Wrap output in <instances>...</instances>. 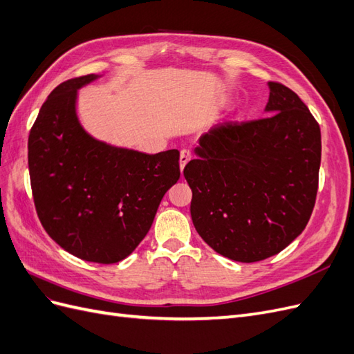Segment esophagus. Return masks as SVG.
I'll use <instances>...</instances> for the list:
<instances>
[{
  "label": "esophagus",
  "mask_w": 354,
  "mask_h": 354,
  "mask_svg": "<svg viewBox=\"0 0 354 354\" xmlns=\"http://www.w3.org/2000/svg\"><path fill=\"white\" fill-rule=\"evenodd\" d=\"M192 155H194V153H192L190 149H187V147L181 149V152H180V168H181V169H183V168L186 167V164L190 160Z\"/></svg>",
  "instance_id": "1"
}]
</instances>
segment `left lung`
I'll use <instances>...</instances> for the list:
<instances>
[{
  "label": "left lung",
  "instance_id": "1",
  "mask_svg": "<svg viewBox=\"0 0 354 354\" xmlns=\"http://www.w3.org/2000/svg\"><path fill=\"white\" fill-rule=\"evenodd\" d=\"M269 88L270 115L211 128L183 169L199 236L241 263L285 250L306 229L319 187L317 121L291 88Z\"/></svg>",
  "mask_w": 354,
  "mask_h": 354
}]
</instances>
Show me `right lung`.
<instances>
[{
	"mask_svg": "<svg viewBox=\"0 0 354 354\" xmlns=\"http://www.w3.org/2000/svg\"><path fill=\"white\" fill-rule=\"evenodd\" d=\"M95 78H72L50 93L30 128L28 164L48 236L81 260L112 264L130 255L151 229L160 199L180 178V152L147 155L85 133L75 99Z\"/></svg>",
	"mask_w": 354,
	"mask_h": 354,
	"instance_id": "obj_1",
	"label": "right lung"
}]
</instances>
